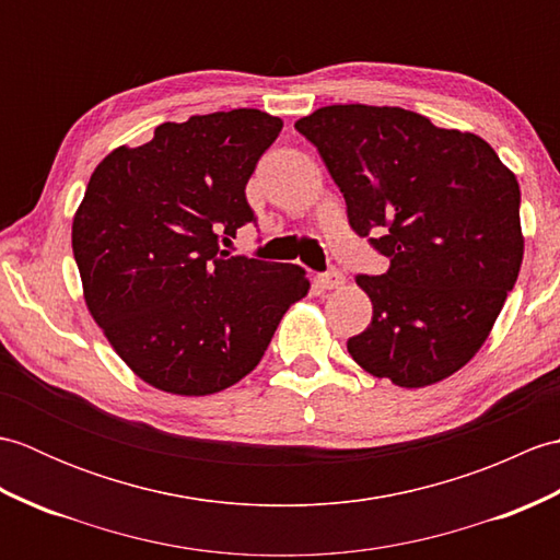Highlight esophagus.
Here are the masks:
<instances>
[{"instance_id": "1", "label": "esophagus", "mask_w": 560, "mask_h": 560, "mask_svg": "<svg viewBox=\"0 0 560 560\" xmlns=\"http://www.w3.org/2000/svg\"><path fill=\"white\" fill-rule=\"evenodd\" d=\"M343 283V273L337 269H329L325 273H317L315 277V289L317 291H331V289H339Z\"/></svg>"}]
</instances>
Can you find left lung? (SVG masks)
Returning a JSON list of instances; mask_svg holds the SVG:
<instances>
[{"label":"left lung","mask_w":560,"mask_h":560,"mask_svg":"<svg viewBox=\"0 0 560 560\" xmlns=\"http://www.w3.org/2000/svg\"><path fill=\"white\" fill-rule=\"evenodd\" d=\"M295 129L347 199L351 229L389 257L355 277L373 319L347 341L365 373L435 385L489 339L513 291L525 235L520 185L489 141L392 105H325Z\"/></svg>","instance_id":"1"}]
</instances>
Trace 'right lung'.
Returning <instances> with one entry per match:
<instances>
[{"mask_svg": "<svg viewBox=\"0 0 560 560\" xmlns=\"http://www.w3.org/2000/svg\"><path fill=\"white\" fill-rule=\"evenodd\" d=\"M255 108L163 122L93 171L71 223L83 301L117 355L151 387L205 397L265 355L305 269L219 249L255 221L245 185L279 137Z\"/></svg>", "mask_w": 560, "mask_h": 560, "instance_id": "right-lung-1", "label": "right lung"}]
</instances>
